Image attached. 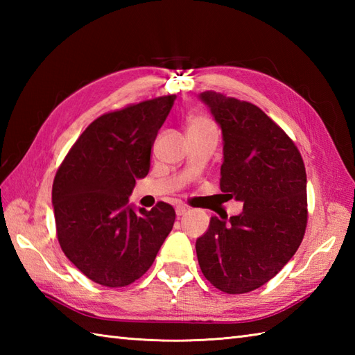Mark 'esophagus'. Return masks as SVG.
Returning <instances> with one entry per match:
<instances>
[{
	"label": "esophagus",
	"mask_w": 355,
	"mask_h": 355,
	"mask_svg": "<svg viewBox=\"0 0 355 355\" xmlns=\"http://www.w3.org/2000/svg\"><path fill=\"white\" fill-rule=\"evenodd\" d=\"M187 212H189V207H187V206H177V209H175L177 216H182V215H184Z\"/></svg>",
	"instance_id": "obj_1"
}]
</instances>
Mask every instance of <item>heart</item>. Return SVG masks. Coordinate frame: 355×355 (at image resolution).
I'll use <instances>...</instances> for the list:
<instances>
[{"instance_id": "obj_1", "label": "heart", "mask_w": 355, "mask_h": 355, "mask_svg": "<svg viewBox=\"0 0 355 355\" xmlns=\"http://www.w3.org/2000/svg\"><path fill=\"white\" fill-rule=\"evenodd\" d=\"M214 126L212 123L209 122L206 117H201V116H195L189 120V123H187V131H193V130H202V128H210Z\"/></svg>"}]
</instances>
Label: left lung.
<instances>
[{
    "mask_svg": "<svg viewBox=\"0 0 355 355\" xmlns=\"http://www.w3.org/2000/svg\"><path fill=\"white\" fill-rule=\"evenodd\" d=\"M200 99L223 131L221 192L244 207L229 221L210 218L195 248L210 284L243 294L275 277L302 243L305 164L294 141L256 105L215 92Z\"/></svg>",
    "mask_w": 355,
    "mask_h": 355,
    "instance_id": "8db88e82",
    "label": "left lung"
}]
</instances>
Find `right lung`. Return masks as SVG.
I'll use <instances>...</instances> for the list:
<instances>
[{
  "mask_svg": "<svg viewBox=\"0 0 355 355\" xmlns=\"http://www.w3.org/2000/svg\"><path fill=\"white\" fill-rule=\"evenodd\" d=\"M175 94L111 111L88 125L59 166L51 189L58 241L74 266L111 288L137 281L173 227L168 202L134 210L130 195L145 178L150 149Z\"/></svg>",
  "mask_w": 355,
  "mask_h": 355,
  "instance_id": "add662e5",
  "label": "right lung"
}]
</instances>
